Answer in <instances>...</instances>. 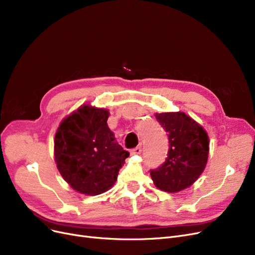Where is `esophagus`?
<instances>
[{"instance_id":"obj_1","label":"esophagus","mask_w":255,"mask_h":255,"mask_svg":"<svg viewBox=\"0 0 255 255\" xmlns=\"http://www.w3.org/2000/svg\"><path fill=\"white\" fill-rule=\"evenodd\" d=\"M140 152H142V147H140V146H137V147H135V148H133V149H131V151H130L131 155L139 154Z\"/></svg>"}]
</instances>
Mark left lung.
I'll return each mask as SVG.
<instances>
[{
  "label": "left lung",
  "mask_w": 255,
  "mask_h": 255,
  "mask_svg": "<svg viewBox=\"0 0 255 255\" xmlns=\"http://www.w3.org/2000/svg\"><path fill=\"white\" fill-rule=\"evenodd\" d=\"M155 118L167 132L169 149L166 161L150 170V175L158 189L182 191L204 171L209 154L208 134L184 112L156 113Z\"/></svg>",
  "instance_id": "8db88e82"
}]
</instances>
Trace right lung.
Wrapping results in <instances>:
<instances>
[{"instance_id":"right-lung-1","label":"right lung","mask_w":255,"mask_h":255,"mask_svg":"<svg viewBox=\"0 0 255 255\" xmlns=\"http://www.w3.org/2000/svg\"><path fill=\"white\" fill-rule=\"evenodd\" d=\"M106 109L84 105L63 120L54 137V159L74 190L87 195L106 192L116 183L129 152L116 142Z\"/></svg>"}]
</instances>
